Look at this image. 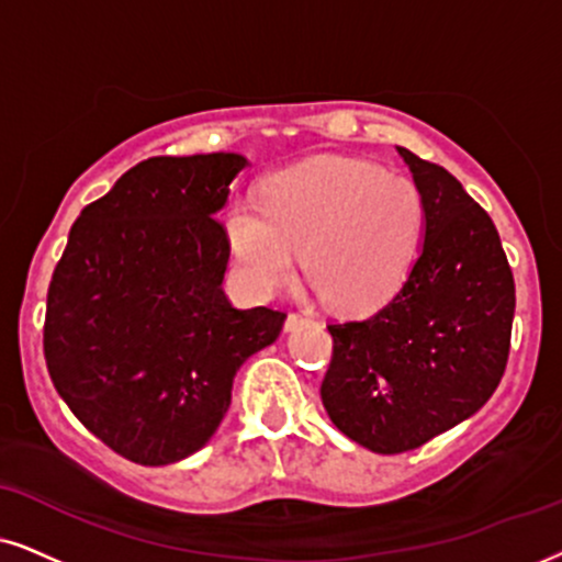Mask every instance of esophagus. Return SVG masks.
Returning a JSON list of instances; mask_svg holds the SVG:
<instances>
[{
	"mask_svg": "<svg viewBox=\"0 0 562 562\" xmlns=\"http://www.w3.org/2000/svg\"><path fill=\"white\" fill-rule=\"evenodd\" d=\"M311 318L308 316H301V314H290L288 322H285V331H297L303 324H308Z\"/></svg>",
	"mask_w": 562,
	"mask_h": 562,
	"instance_id": "1",
	"label": "esophagus"
}]
</instances>
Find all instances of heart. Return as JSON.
Masks as SVG:
<instances>
[{
    "mask_svg": "<svg viewBox=\"0 0 562 562\" xmlns=\"http://www.w3.org/2000/svg\"><path fill=\"white\" fill-rule=\"evenodd\" d=\"M423 199L404 176L371 162L322 155L277 170L259 204L223 212L233 274L254 297H269L295 277L331 308L358 314L402 285L423 236Z\"/></svg>",
    "mask_w": 562,
    "mask_h": 562,
    "instance_id": "1",
    "label": "heart"
}]
</instances>
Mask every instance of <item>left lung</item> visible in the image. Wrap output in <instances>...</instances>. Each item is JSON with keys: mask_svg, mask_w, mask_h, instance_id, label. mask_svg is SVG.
Instances as JSON below:
<instances>
[{"mask_svg": "<svg viewBox=\"0 0 562 562\" xmlns=\"http://www.w3.org/2000/svg\"><path fill=\"white\" fill-rule=\"evenodd\" d=\"M423 199V244L396 295L331 324L322 383L331 423L375 453L428 443L472 417L503 379L516 288L493 220L446 168L396 147Z\"/></svg>", "mask_w": 562, "mask_h": 562, "instance_id": "left-lung-1", "label": "left lung"}]
</instances>
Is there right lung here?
<instances>
[{
    "mask_svg": "<svg viewBox=\"0 0 562 562\" xmlns=\"http://www.w3.org/2000/svg\"><path fill=\"white\" fill-rule=\"evenodd\" d=\"M246 155L150 158L88 204L46 301L44 355L75 417L124 459L166 467L202 449L233 379L285 314L236 308L215 215Z\"/></svg>",
    "mask_w": 562,
    "mask_h": 562,
    "instance_id": "1",
    "label": "right lung"
}]
</instances>
